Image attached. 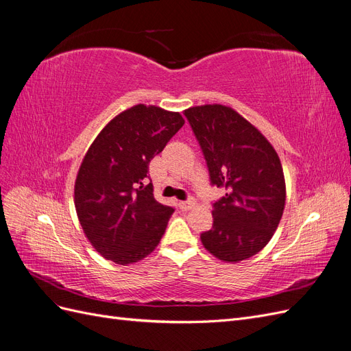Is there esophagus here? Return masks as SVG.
<instances>
[{
	"label": "esophagus",
	"mask_w": 351,
	"mask_h": 351,
	"mask_svg": "<svg viewBox=\"0 0 351 351\" xmlns=\"http://www.w3.org/2000/svg\"><path fill=\"white\" fill-rule=\"evenodd\" d=\"M195 199H189V200H182V202H178V206H180V209H183V210H189V209H192L193 206H195Z\"/></svg>",
	"instance_id": "34e87169"
}]
</instances>
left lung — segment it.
I'll return each mask as SVG.
<instances>
[{"instance_id": "8db88e82", "label": "left lung", "mask_w": 351, "mask_h": 351, "mask_svg": "<svg viewBox=\"0 0 351 351\" xmlns=\"http://www.w3.org/2000/svg\"><path fill=\"white\" fill-rule=\"evenodd\" d=\"M206 159L210 183L226 189L214 204V224L200 234L204 247L236 263L261 252L277 230L285 206L278 154L256 127L226 105L184 111Z\"/></svg>"}]
</instances>
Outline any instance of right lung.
<instances>
[{"label":"right lung","mask_w":351,"mask_h":351,"mask_svg":"<svg viewBox=\"0 0 351 351\" xmlns=\"http://www.w3.org/2000/svg\"><path fill=\"white\" fill-rule=\"evenodd\" d=\"M180 112L134 105L104 127L80 164L74 206L92 246L119 265L139 262L164 236L174 209L145 186L151 159L182 129Z\"/></svg>","instance_id":"1"}]
</instances>
